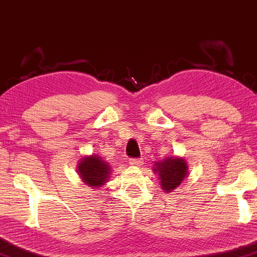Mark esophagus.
I'll use <instances>...</instances> for the list:
<instances>
[{
    "label": "esophagus",
    "instance_id": "34e87169",
    "mask_svg": "<svg viewBox=\"0 0 257 257\" xmlns=\"http://www.w3.org/2000/svg\"><path fill=\"white\" fill-rule=\"evenodd\" d=\"M144 160L143 159H130V165L133 167H140L143 166Z\"/></svg>",
    "mask_w": 257,
    "mask_h": 257
}]
</instances>
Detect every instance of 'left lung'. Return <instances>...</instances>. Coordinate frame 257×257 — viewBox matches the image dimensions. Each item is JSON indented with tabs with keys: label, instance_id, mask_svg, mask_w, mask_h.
Segmentation results:
<instances>
[{
	"label": "left lung",
	"instance_id": "1",
	"mask_svg": "<svg viewBox=\"0 0 257 257\" xmlns=\"http://www.w3.org/2000/svg\"><path fill=\"white\" fill-rule=\"evenodd\" d=\"M154 165L153 170L159 175L160 184L165 192L175 190L188 175V166L184 159L169 156Z\"/></svg>",
	"mask_w": 257,
	"mask_h": 257
}]
</instances>
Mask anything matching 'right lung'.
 <instances>
[{
  "instance_id": "1",
  "label": "right lung",
  "mask_w": 257,
  "mask_h": 257,
  "mask_svg": "<svg viewBox=\"0 0 257 257\" xmlns=\"http://www.w3.org/2000/svg\"><path fill=\"white\" fill-rule=\"evenodd\" d=\"M110 166L98 155L85 156L77 165V173L85 184L91 188H101L110 175Z\"/></svg>"
}]
</instances>
